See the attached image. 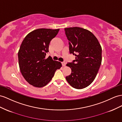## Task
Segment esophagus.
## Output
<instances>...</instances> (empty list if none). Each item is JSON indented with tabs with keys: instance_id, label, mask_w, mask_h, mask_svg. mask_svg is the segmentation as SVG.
<instances>
[{
	"instance_id": "1",
	"label": "esophagus",
	"mask_w": 122,
	"mask_h": 122,
	"mask_svg": "<svg viewBox=\"0 0 122 122\" xmlns=\"http://www.w3.org/2000/svg\"><path fill=\"white\" fill-rule=\"evenodd\" d=\"M62 66H65V65H66V62H62Z\"/></svg>"
}]
</instances>
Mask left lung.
Here are the masks:
<instances>
[{
	"label": "left lung",
	"instance_id": "obj_1",
	"mask_svg": "<svg viewBox=\"0 0 122 122\" xmlns=\"http://www.w3.org/2000/svg\"><path fill=\"white\" fill-rule=\"evenodd\" d=\"M64 30L69 41L70 54L76 57L72 62L66 64L71 73L66 79L74 88H85L97 74L102 60V47L97 39L88 30L77 27Z\"/></svg>",
	"mask_w": 122,
	"mask_h": 122
}]
</instances>
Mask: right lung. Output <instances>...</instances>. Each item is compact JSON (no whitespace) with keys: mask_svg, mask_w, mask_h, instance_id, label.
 I'll return each mask as SVG.
<instances>
[{"mask_svg":"<svg viewBox=\"0 0 122 122\" xmlns=\"http://www.w3.org/2000/svg\"><path fill=\"white\" fill-rule=\"evenodd\" d=\"M58 29L41 28L30 32L25 37L18 52V63L23 76L30 85L42 88L48 84L56 70L62 66L60 62L46 58L51 40Z\"/></svg>","mask_w":122,"mask_h":122,"instance_id":"right-lung-1","label":"right lung"}]
</instances>
